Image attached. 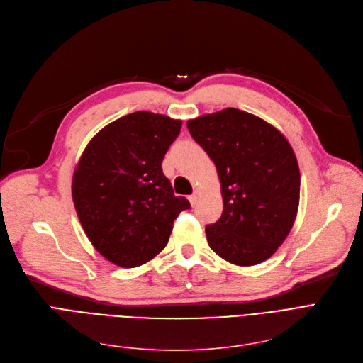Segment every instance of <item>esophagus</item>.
<instances>
[{"instance_id":"obj_1","label":"esophagus","mask_w":363,"mask_h":363,"mask_svg":"<svg viewBox=\"0 0 363 363\" xmlns=\"http://www.w3.org/2000/svg\"><path fill=\"white\" fill-rule=\"evenodd\" d=\"M189 202H191V205H192V206H195V205L198 203V194H196V192H195L194 195L189 196Z\"/></svg>"}]
</instances>
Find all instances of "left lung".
<instances>
[{"label":"left lung","instance_id":"obj_1","mask_svg":"<svg viewBox=\"0 0 363 363\" xmlns=\"http://www.w3.org/2000/svg\"><path fill=\"white\" fill-rule=\"evenodd\" d=\"M187 128L216 164L221 183V217L205 228L211 250L236 266L267 260L298 211L294 150L279 130L235 108L189 119Z\"/></svg>","mask_w":363,"mask_h":363}]
</instances>
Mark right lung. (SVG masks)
Instances as JSON below:
<instances>
[{"instance_id": "1", "label": "right lung", "mask_w": 363, "mask_h": 363, "mask_svg": "<svg viewBox=\"0 0 363 363\" xmlns=\"http://www.w3.org/2000/svg\"><path fill=\"white\" fill-rule=\"evenodd\" d=\"M180 128V119L139 111L101 128L81 155L72 179L78 218L93 247L119 267L158 255L172 223L191 208L161 167Z\"/></svg>"}]
</instances>
